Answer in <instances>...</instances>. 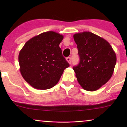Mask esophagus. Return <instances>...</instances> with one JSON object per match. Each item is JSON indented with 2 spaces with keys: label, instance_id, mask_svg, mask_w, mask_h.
I'll return each mask as SVG.
<instances>
[{
  "label": "esophagus",
  "instance_id": "obj_1",
  "mask_svg": "<svg viewBox=\"0 0 127 127\" xmlns=\"http://www.w3.org/2000/svg\"><path fill=\"white\" fill-rule=\"evenodd\" d=\"M66 60L67 62H68L69 64H71V58H70V57H67V58H66Z\"/></svg>",
  "mask_w": 127,
  "mask_h": 127
}]
</instances>
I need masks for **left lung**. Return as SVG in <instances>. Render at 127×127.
<instances>
[{"instance_id": "obj_1", "label": "left lung", "mask_w": 127, "mask_h": 127, "mask_svg": "<svg viewBox=\"0 0 127 127\" xmlns=\"http://www.w3.org/2000/svg\"><path fill=\"white\" fill-rule=\"evenodd\" d=\"M80 63L73 67L76 77L83 89L94 91L108 81L115 67L116 55L105 39L90 32L73 35Z\"/></svg>"}]
</instances>
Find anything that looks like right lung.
I'll return each instance as SVG.
<instances>
[{
  "mask_svg": "<svg viewBox=\"0 0 127 127\" xmlns=\"http://www.w3.org/2000/svg\"><path fill=\"white\" fill-rule=\"evenodd\" d=\"M63 39L62 34L48 31L31 38L20 50L21 74L32 87L37 90L53 87L64 69L69 66L60 47Z\"/></svg>",
  "mask_w": 127,
  "mask_h": 127,
  "instance_id": "right-lung-1",
  "label": "right lung"
}]
</instances>
